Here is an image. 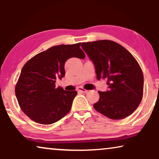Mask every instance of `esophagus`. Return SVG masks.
Wrapping results in <instances>:
<instances>
[{
  "label": "esophagus",
  "instance_id": "esophagus-1",
  "mask_svg": "<svg viewBox=\"0 0 159 159\" xmlns=\"http://www.w3.org/2000/svg\"><path fill=\"white\" fill-rule=\"evenodd\" d=\"M77 90L78 91V92H82V93H87L88 92V90L85 89H84L83 87H78Z\"/></svg>",
  "mask_w": 159,
  "mask_h": 159
}]
</instances>
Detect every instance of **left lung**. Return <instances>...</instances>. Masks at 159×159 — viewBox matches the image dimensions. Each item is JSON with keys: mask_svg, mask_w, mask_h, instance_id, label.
Wrapping results in <instances>:
<instances>
[{"mask_svg": "<svg viewBox=\"0 0 159 159\" xmlns=\"http://www.w3.org/2000/svg\"><path fill=\"white\" fill-rule=\"evenodd\" d=\"M81 47L94 63L97 79H106L108 85L106 92H98L94 109L114 120L131 115L143 95V74L137 61L125 48L109 40L82 43Z\"/></svg>", "mask_w": 159, "mask_h": 159, "instance_id": "8db88e82", "label": "left lung"}]
</instances>
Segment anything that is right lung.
<instances>
[{
    "label": "right lung",
    "instance_id": "add662e5",
    "mask_svg": "<svg viewBox=\"0 0 159 159\" xmlns=\"http://www.w3.org/2000/svg\"><path fill=\"white\" fill-rule=\"evenodd\" d=\"M80 46L81 43L52 46L23 66L15 94L20 108L33 121L48 125L70 111L77 92L56 88L55 83L65 76V64L69 58H85Z\"/></svg>",
    "mask_w": 159,
    "mask_h": 159
}]
</instances>
